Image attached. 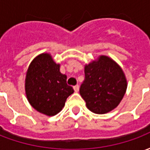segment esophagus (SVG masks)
I'll return each mask as SVG.
<instances>
[{
  "instance_id": "obj_1",
  "label": "esophagus",
  "mask_w": 150,
  "mask_h": 150,
  "mask_svg": "<svg viewBox=\"0 0 150 150\" xmlns=\"http://www.w3.org/2000/svg\"><path fill=\"white\" fill-rule=\"evenodd\" d=\"M73 88H74V90H75V92H78L79 90V85H75V86L73 87Z\"/></svg>"
}]
</instances>
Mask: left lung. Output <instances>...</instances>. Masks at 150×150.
<instances>
[{"label":"left lung","mask_w":150,"mask_h":150,"mask_svg":"<svg viewBox=\"0 0 150 150\" xmlns=\"http://www.w3.org/2000/svg\"><path fill=\"white\" fill-rule=\"evenodd\" d=\"M85 78L79 93L90 111L96 114L110 112L120 104L127 88L122 69L107 56L85 66Z\"/></svg>","instance_id":"1"}]
</instances>
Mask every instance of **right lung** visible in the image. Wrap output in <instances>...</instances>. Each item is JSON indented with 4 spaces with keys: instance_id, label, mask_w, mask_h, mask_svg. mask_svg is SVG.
Returning <instances> with one entry per match:
<instances>
[{
    "instance_id": "right-lung-1",
    "label": "right lung",
    "mask_w": 150,
    "mask_h": 150,
    "mask_svg": "<svg viewBox=\"0 0 150 150\" xmlns=\"http://www.w3.org/2000/svg\"><path fill=\"white\" fill-rule=\"evenodd\" d=\"M73 92L67 75L60 73L59 65L50 54H42L32 61L26 73L25 93L34 108L47 116L56 115Z\"/></svg>"
}]
</instances>
